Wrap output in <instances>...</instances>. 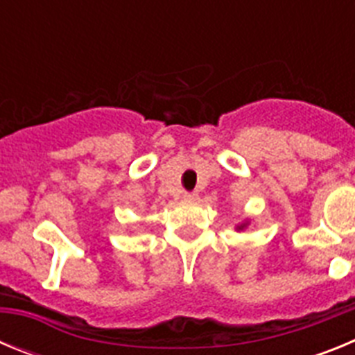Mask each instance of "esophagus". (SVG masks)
Returning a JSON list of instances; mask_svg holds the SVG:
<instances>
[{
  "mask_svg": "<svg viewBox=\"0 0 355 355\" xmlns=\"http://www.w3.org/2000/svg\"><path fill=\"white\" fill-rule=\"evenodd\" d=\"M197 197H199V193L197 192H184L183 193V199L190 200V202H192V200H197Z\"/></svg>",
  "mask_w": 355,
  "mask_h": 355,
  "instance_id": "34e87169",
  "label": "esophagus"
}]
</instances>
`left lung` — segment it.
Listing matches in <instances>:
<instances>
[{
	"label": "left lung",
	"mask_w": 355,
	"mask_h": 355,
	"mask_svg": "<svg viewBox=\"0 0 355 355\" xmlns=\"http://www.w3.org/2000/svg\"><path fill=\"white\" fill-rule=\"evenodd\" d=\"M247 227V222H245V224H240V225H236V229H238V231H241V229H245Z\"/></svg>",
	"instance_id": "left-lung-1"
}]
</instances>
